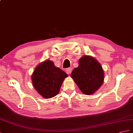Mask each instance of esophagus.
<instances>
[{
    "mask_svg": "<svg viewBox=\"0 0 133 133\" xmlns=\"http://www.w3.org/2000/svg\"><path fill=\"white\" fill-rule=\"evenodd\" d=\"M66 71L67 74H70L71 73V71H72L71 68H67L66 70Z\"/></svg>",
    "mask_w": 133,
    "mask_h": 133,
    "instance_id": "esophagus-1",
    "label": "esophagus"
}]
</instances>
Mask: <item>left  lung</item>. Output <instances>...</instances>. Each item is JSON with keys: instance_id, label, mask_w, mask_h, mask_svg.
<instances>
[{"instance_id": "8db88e82", "label": "left lung", "mask_w": 133, "mask_h": 133, "mask_svg": "<svg viewBox=\"0 0 133 133\" xmlns=\"http://www.w3.org/2000/svg\"><path fill=\"white\" fill-rule=\"evenodd\" d=\"M71 77L82 93L90 95L103 84L104 72L100 63L95 58L83 55L79 59V66L71 74Z\"/></svg>"}]
</instances>
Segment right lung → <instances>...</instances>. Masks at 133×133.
Instances as JSON below:
<instances>
[{
  "label": "right lung",
  "mask_w": 133,
  "mask_h": 133,
  "mask_svg": "<svg viewBox=\"0 0 133 133\" xmlns=\"http://www.w3.org/2000/svg\"><path fill=\"white\" fill-rule=\"evenodd\" d=\"M67 74L55 67L52 61L47 59L37 66L32 75L34 88L45 98H50L59 94L61 85Z\"/></svg>",
  "instance_id": "1"
}]
</instances>
